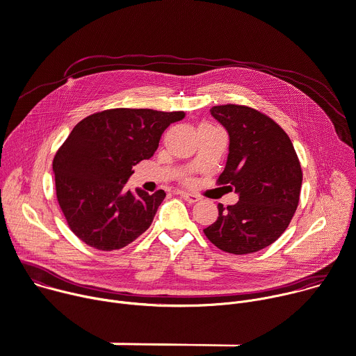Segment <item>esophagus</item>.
Wrapping results in <instances>:
<instances>
[{
    "instance_id": "obj_1",
    "label": "esophagus",
    "mask_w": 356,
    "mask_h": 356,
    "mask_svg": "<svg viewBox=\"0 0 356 356\" xmlns=\"http://www.w3.org/2000/svg\"><path fill=\"white\" fill-rule=\"evenodd\" d=\"M179 196L183 199V200H186L187 203H190V204H193V203H197L200 199H199V196H196V195H193V193H187V191H179Z\"/></svg>"
}]
</instances>
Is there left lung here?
I'll use <instances>...</instances> for the list:
<instances>
[{
	"label": "left lung",
	"mask_w": 356,
	"mask_h": 356,
	"mask_svg": "<svg viewBox=\"0 0 356 356\" xmlns=\"http://www.w3.org/2000/svg\"><path fill=\"white\" fill-rule=\"evenodd\" d=\"M229 132L227 163L217 184L238 193L240 200L222 207L204 229L206 237L230 254H251L273 244L298 207L302 170L293 142L267 115L244 105L210 109Z\"/></svg>",
	"instance_id": "1"
}]
</instances>
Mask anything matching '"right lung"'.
I'll return each instance as SVG.
<instances>
[{
	"label": "right lung",
	"mask_w": 356,
	"mask_h": 356,
	"mask_svg": "<svg viewBox=\"0 0 356 356\" xmlns=\"http://www.w3.org/2000/svg\"><path fill=\"white\" fill-rule=\"evenodd\" d=\"M184 112L116 108L82 119L58 149L52 169L59 207L89 247L112 251L143 234L166 197L126 190L132 168L150 159L166 129Z\"/></svg>",
	"instance_id": "1"
}]
</instances>
